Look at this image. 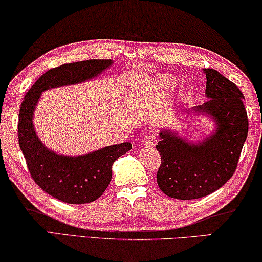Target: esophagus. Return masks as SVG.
I'll return each instance as SVG.
<instances>
[{"label":"esophagus","instance_id":"esophagus-1","mask_svg":"<svg viewBox=\"0 0 262 262\" xmlns=\"http://www.w3.org/2000/svg\"><path fill=\"white\" fill-rule=\"evenodd\" d=\"M144 143H145V146H147V147H154V146H156V145L158 144L157 136L153 135V134L146 135V136H145Z\"/></svg>","mask_w":262,"mask_h":262}]
</instances>
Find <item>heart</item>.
<instances>
[{"label":"heart","mask_w":262,"mask_h":262,"mask_svg":"<svg viewBox=\"0 0 262 262\" xmlns=\"http://www.w3.org/2000/svg\"><path fill=\"white\" fill-rule=\"evenodd\" d=\"M158 84L160 85L162 89H165V91H168V89H173L177 87V80L173 76L170 75H162L160 76L159 79H158Z\"/></svg>","instance_id":"1"}]
</instances>
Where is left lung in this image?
<instances>
[{
  "instance_id": "left-lung-1",
  "label": "left lung",
  "mask_w": 262,
  "mask_h": 262,
  "mask_svg": "<svg viewBox=\"0 0 262 262\" xmlns=\"http://www.w3.org/2000/svg\"><path fill=\"white\" fill-rule=\"evenodd\" d=\"M205 96L210 100L195 106V114L208 115L216 130L200 143H189L175 131H160L157 145L161 165L157 182L171 199H201L220 189L232 178L244 143L248 119L243 93L212 68H204Z\"/></svg>"
}]
</instances>
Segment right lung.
<instances>
[{"label":"right lung","instance_id":"right-lung-1","mask_svg":"<svg viewBox=\"0 0 262 262\" xmlns=\"http://www.w3.org/2000/svg\"><path fill=\"white\" fill-rule=\"evenodd\" d=\"M113 60L92 59L65 63L44 73L30 88L18 115L19 147L33 181L54 199L70 204L97 200L108 188L115 160L130 151V143L111 145L83 156H61L47 148L34 131L33 114L42 92L71 85L100 75Z\"/></svg>","mask_w":262,"mask_h":262}]
</instances>
